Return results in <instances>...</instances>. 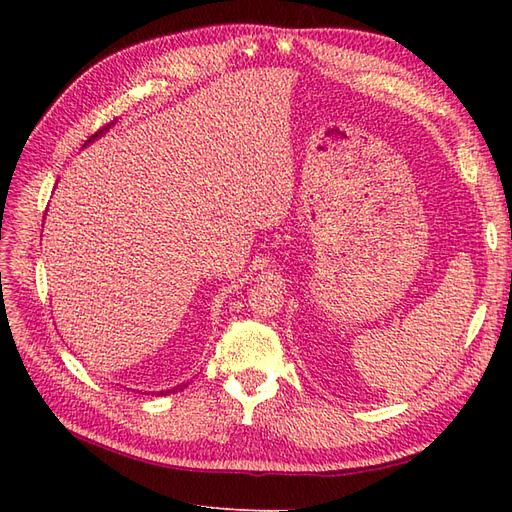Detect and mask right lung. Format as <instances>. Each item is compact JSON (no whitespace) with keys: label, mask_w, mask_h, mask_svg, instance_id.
<instances>
[{"label":"right lung","mask_w":512,"mask_h":512,"mask_svg":"<svg viewBox=\"0 0 512 512\" xmlns=\"http://www.w3.org/2000/svg\"><path fill=\"white\" fill-rule=\"evenodd\" d=\"M115 123V121H113ZM113 123H108V126H104L100 132H96L94 136H89V141L85 143V147L89 145V143H94V141H98V138L102 136V134H106L108 130H111V126H113ZM183 386H188V384H185V382H181V384H177V386H173V389H166V391H160L158 395H168V393H175V391H181L183 389Z\"/></svg>","instance_id":"obj_1"}]
</instances>
